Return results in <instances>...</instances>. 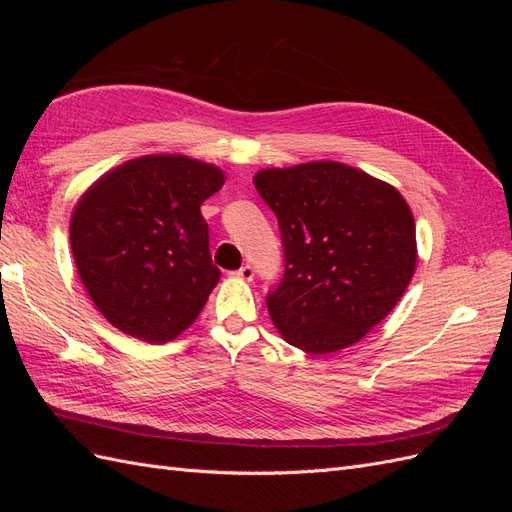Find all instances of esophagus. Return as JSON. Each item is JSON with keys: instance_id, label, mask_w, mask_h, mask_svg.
<instances>
[{"instance_id": "esophagus-1", "label": "esophagus", "mask_w": 512, "mask_h": 512, "mask_svg": "<svg viewBox=\"0 0 512 512\" xmlns=\"http://www.w3.org/2000/svg\"><path fill=\"white\" fill-rule=\"evenodd\" d=\"M235 277H239V280H245V282H252L254 280V269L252 265H243L239 271L232 273Z\"/></svg>"}]
</instances>
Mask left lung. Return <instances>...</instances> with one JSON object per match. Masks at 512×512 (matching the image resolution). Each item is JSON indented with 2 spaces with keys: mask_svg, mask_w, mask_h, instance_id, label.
<instances>
[{
  "mask_svg": "<svg viewBox=\"0 0 512 512\" xmlns=\"http://www.w3.org/2000/svg\"><path fill=\"white\" fill-rule=\"evenodd\" d=\"M275 213L284 275L267 294L288 344L329 354L391 312L416 267V228L393 185L339 162L267 168L254 177Z\"/></svg>",
  "mask_w": 512,
  "mask_h": 512,
  "instance_id": "1",
  "label": "left lung"
}]
</instances>
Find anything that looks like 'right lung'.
Segmentation results:
<instances>
[{
  "instance_id": "1",
  "label": "right lung",
  "mask_w": 512,
  "mask_h": 512,
  "mask_svg": "<svg viewBox=\"0 0 512 512\" xmlns=\"http://www.w3.org/2000/svg\"><path fill=\"white\" fill-rule=\"evenodd\" d=\"M222 185L218 166L162 153L113 168L81 196L72 256L113 327L166 344L198 318L220 282L200 205Z\"/></svg>"
}]
</instances>
